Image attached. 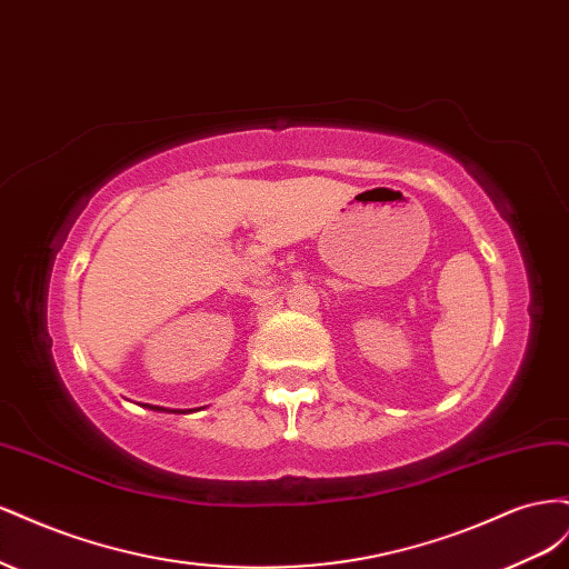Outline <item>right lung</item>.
<instances>
[{
	"instance_id": "right-lung-1",
	"label": "right lung",
	"mask_w": 569,
	"mask_h": 569,
	"mask_svg": "<svg viewBox=\"0 0 569 569\" xmlns=\"http://www.w3.org/2000/svg\"><path fill=\"white\" fill-rule=\"evenodd\" d=\"M157 410H161V408H157Z\"/></svg>"
}]
</instances>
